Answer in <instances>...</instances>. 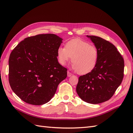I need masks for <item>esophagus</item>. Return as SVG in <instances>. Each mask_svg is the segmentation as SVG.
Returning <instances> with one entry per match:
<instances>
[{
    "mask_svg": "<svg viewBox=\"0 0 133 133\" xmlns=\"http://www.w3.org/2000/svg\"><path fill=\"white\" fill-rule=\"evenodd\" d=\"M71 73H70V72H69V71H68V73H67V75H68V77H70V76H71Z\"/></svg>",
    "mask_w": 133,
    "mask_h": 133,
    "instance_id": "34e87169",
    "label": "esophagus"
}]
</instances>
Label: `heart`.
Here are the masks:
<instances>
[{
  "label": "heart",
  "mask_w": 133,
  "mask_h": 133,
  "mask_svg": "<svg viewBox=\"0 0 133 133\" xmlns=\"http://www.w3.org/2000/svg\"><path fill=\"white\" fill-rule=\"evenodd\" d=\"M71 57V67L80 75L90 73L96 67L99 51L95 45L79 39L67 42L64 48L57 50V59L60 65H65Z\"/></svg>",
  "instance_id": "obj_1"
}]
</instances>
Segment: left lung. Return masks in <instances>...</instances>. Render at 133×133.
I'll return each mask as SVG.
<instances>
[{
    "label": "left lung",
    "mask_w": 133,
    "mask_h": 133,
    "mask_svg": "<svg viewBox=\"0 0 133 133\" xmlns=\"http://www.w3.org/2000/svg\"><path fill=\"white\" fill-rule=\"evenodd\" d=\"M87 37L97 48L98 61L93 70L79 78L76 90L84 102L99 104L109 100L121 84L124 61L112 43L96 36Z\"/></svg>",
    "instance_id": "8db88e82"
}]
</instances>
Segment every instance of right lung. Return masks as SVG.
Here are the masks:
<instances>
[{
  "mask_svg": "<svg viewBox=\"0 0 133 133\" xmlns=\"http://www.w3.org/2000/svg\"><path fill=\"white\" fill-rule=\"evenodd\" d=\"M62 39L53 34H39L20 42L9 59V82L14 93L35 105L48 103L67 69L58 63L57 50Z\"/></svg>",
  "mask_w": 133,
  "mask_h": 133,
  "instance_id": "add662e5",
  "label": "right lung"
}]
</instances>
